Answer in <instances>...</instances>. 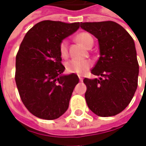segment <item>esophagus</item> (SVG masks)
Listing matches in <instances>:
<instances>
[{
	"label": "esophagus",
	"mask_w": 146,
	"mask_h": 146,
	"mask_svg": "<svg viewBox=\"0 0 146 146\" xmlns=\"http://www.w3.org/2000/svg\"><path fill=\"white\" fill-rule=\"evenodd\" d=\"M79 79H80V82L83 81V77L81 76H79Z\"/></svg>",
	"instance_id": "esophagus-1"
}]
</instances>
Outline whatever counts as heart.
<instances>
[{"label":"heart","mask_w":146,"mask_h":146,"mask_svg":"<svg viewBox=\"0 0 146 146\" xmlns=\"http://www.w3.org/2000/svg\"><path fill=\"white\" fill-rule=\"evenodd\" d=\"M76 40L82 44L84 46L87 47L89 42L93 40V37L87 32H81L76 36ZM59 51L62 58L67 56V41L62 40L59 44ZM91 62L86 59H71L66 63V69L69 73H75L78 75L84 74L91 66Z\"/></svg>","instance_id":"heart-1"}]
</instances>
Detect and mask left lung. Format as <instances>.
I'll use <instances>...</instances> for the list:
<instances>
[{"mask_svg": "<svg viewBox=\"0 0 146 146\" xmlns=\"http://www.w3.org/2000/svg\"><path fill=\"white\" fill-rule=\"evenodd\" d=\"M80 27L98 39L100 53L91 70L99 78L84 80L88 106L101 117L118 115L130 103L137 88L139 65L134 40L112 21L81 23Z\"/></svg>", "mask_w": 146, "mask_h": 146, "instance_id": "8db88e82", "label": "left lung"}]
</instances>
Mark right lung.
Listing matches in <instances>:
<instances>
[{
  "label": "right lung",
  "mask_w": 146,
  "mask_h": 146,
  "mask_svg": "<svg viewBox=\"0 0 146 146\" xmlns=\"http://www.w3.org/2000/svg\"><path fill=\"white\" fill-rule=\"evenodd\" d=\"M79 27L80 23L41 21L27 32L20 44L15 82L22 102L38 118L56 119L68 109L79 77L63 74L59 44Z\"/></svg>",
  "instance_id": "obj_1"
}]
</instances>
